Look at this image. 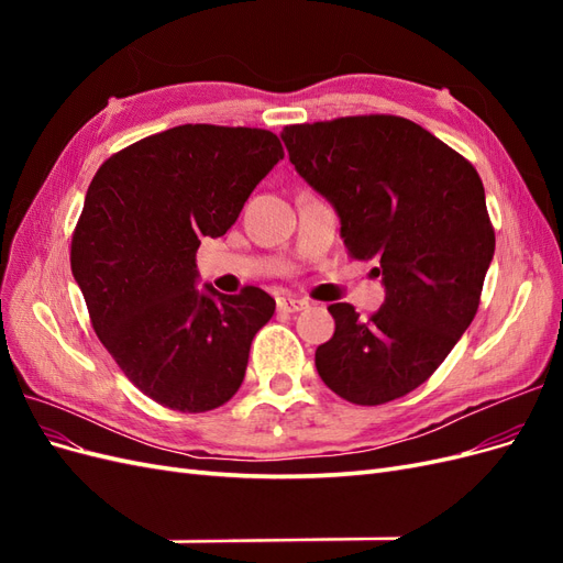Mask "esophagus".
<instances>
[{
    "mask_svg": "<svg viewBox=\"0 0 563 563\" xmlns=\"http://www.w3.org/2000/svg\"><path fill=\"white\" fill-rule=\"evenodd\" d=\"M277 308L282 312H300V310L308 308V300L296 298V296H279L277 298Z\"/></svg>",
    "mask_w": 563,
    "mask_h": 563,
    "instance_id": "esophagus-1",
    "label": "esophagus"
}]
</instances>
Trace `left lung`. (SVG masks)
I'll return each instance as SVG.
<instances>
[{
	"label": "left lung",
	"mask_w": 563,
	"mask_h": 563,
	"mask_svg": "<svg viewBox=\"0 0 563 563\" xmlns=\"http://www.w3.org/2000/svg\"><path fill=\"white\" fill-rule=\"evenodd\" d=\"M288 159L331 201L356 261H376L385 302L360 317L329 312L317 347L321 380L360 406L399 399L428 380L467 331L496 251L476 168L411 119L340 117L282 131Z\"/></svg>",
	"instance_id": "obj_1"
}]
</instances>
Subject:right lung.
Here are the masks:
<instances>
[{
	"mask_svg": "<svg viewBox=\"0 0 563 563\" xmlns=\"http://www.w3.org/2000/svg\"><path fill=\"white\" fill-rule=\"evenodd\" d=\"M279 159L272 131L183 124L98 168L73 234L70 265L93 331L143 395L183 413L242 387L251 340L275 314L258 286L197 288L201 236H223Z\"/></svg>",
	"mask_w": 563,
	"mask_h": 563,
	"instance_id": "1",
	"label": "right lung"
}]
</instances>
